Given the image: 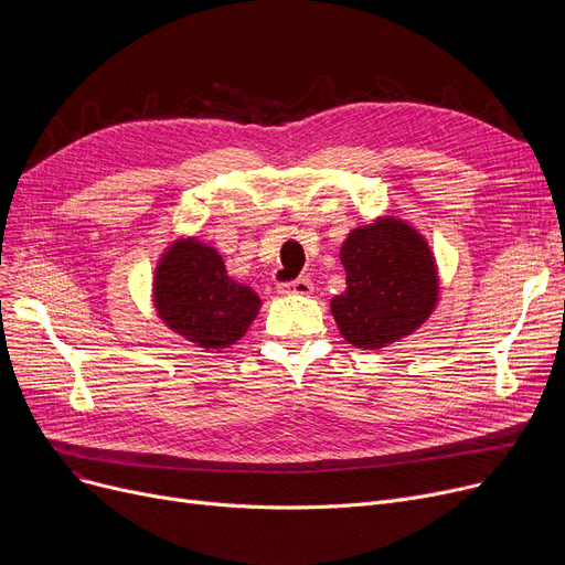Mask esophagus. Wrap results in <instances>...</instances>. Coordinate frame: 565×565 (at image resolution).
<instances>
[{
	"label": "esophagus",
	"instance_id": "1",
	"mask_svg": "<svg viewBox=\"0 0 565 565\" xmlns=\"http://www.w3.org/2000/svg\"><path fill=\"white\" fill-rule=\"evenodd\" d=\"M277 290H279L281 295H311V292H313V284H311V279L300 277V279H295V281L279 284Z\"/></svg>",
	"mask_w": 565,
	"mask_h": 565
}]
</instances>
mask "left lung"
I'll use <instances>...</instances> for the list:
<instances>
[{
  "instance_id": "left-lung-1",
  "label": "left lung",
  "mask_w": 565,
  "mask_h": 565,
  "mask_svg": "<svg viewBox=\"0 0 565 565\" xmlns=\"http://www.w3.org/2000/svg\"><path fill=\"white\" fill-rule=\"evenodd\" d=\"M345 290L330 302L343 339L375 350L412 334L437 305V267L424 237L401 220L354 228L341 247Z\"/></svg>"
}]
</instances>
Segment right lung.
Returning <instances> with one entry per match:
<instances>
[{
	"instance_id": "obj_1",
	"label": "right lung",
	"mask_w": 565,
	"mask_h": 565,
	"mask_svg": "<svg viewBox=\"0 0 565 565\" xmlns=\"http://www.w3.org/2000/svg\"><path fill=\"white\" fill-rule=\"evenodd\" d=\"M153 302L167 328L205 350L228 348L245 337L260 309L258 295L235 284L217 249L196 237L173 243L160 258Z\"/></svg>"
}]
</instances>
